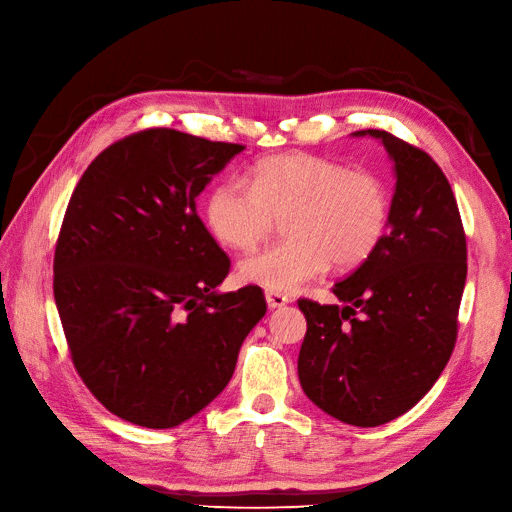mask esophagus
I'll use <instances>...</instances> for the list:
<instances>
[{
	"instance_id": "obj_1",
	"label": "esophagus",
	"mask_w": 512,
	"mask_h": 512,
	"mask_svg": "<svg viewBox=\"0 0 512 512\" xmlns=\"http://www.w3.org/2000/svg\"><path fill=\"white\" fill-rule=\"evenodd\" d=\"M265 299H267V305H269L271 309L284 307V305L288 303V297H286V294H280V292H271V290H267V292H265Z\"/></svg>"
}]
</instances>
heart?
I'll return each mask as SVG.
<instances>
[{
	"label": "heart",
	"mask_w": 512,
	"mask_h": 512,
	"mask_svg": "<svg viewBox=\"0 0 512 512\" xmlns=\"http://www.w3.org/2000/svg\"><path fill=\"white\" fill-rule=\"evenodd\" d=\"M391 196L369 168L312 156L280 153L256 162L243 179L215 185L205 218L211 235L250 252L284 218L286 241L239 262L245 284L292 292L333 265L359 267L380 245L389 226Z\"/></svg>",
	"instance_id": "heart-1"
}]
</instances>
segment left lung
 Masks as SVG:
<instances>
[{"label":"left lung","mask_w":512,"mask_h":512,"mask_svg":"<svg viewBox=\"0 0 512 512\" xmlns=\"http://www.w3.org/2000/svg\"><path fill=\"white\" fill-rule=\"evenodd\" d=\"M354 136L378 138L393 162L389 226L376 252L333 286L344 305L299 301V380L337 421L378 427L416 406L451 359L468 252L440 166L384 130Z\"/></svg>","instance_id":"8db88e82"}]
</instances>
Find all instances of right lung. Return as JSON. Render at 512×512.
Returning <instances> with one entry per match:
<instances>
[{
	"mask_svg": "<svg viewBox=\"0 0 512 512\" xmlns=\"http://www.w3.org/2000/svg\"><path fill=\"white\" fill-rule=\"evenodd\" d=\"M243 145L153 128L89 164L55 247L53 292L72 363L119 418L170 429L207 408L267 314L258 286L218 292L230 260L196 196Z\"/></svg>",
	"mask_w": 512,
	"mask_h": 512,
	"instance_id": "1",
	"label": "right lung"
}]
</instances>
